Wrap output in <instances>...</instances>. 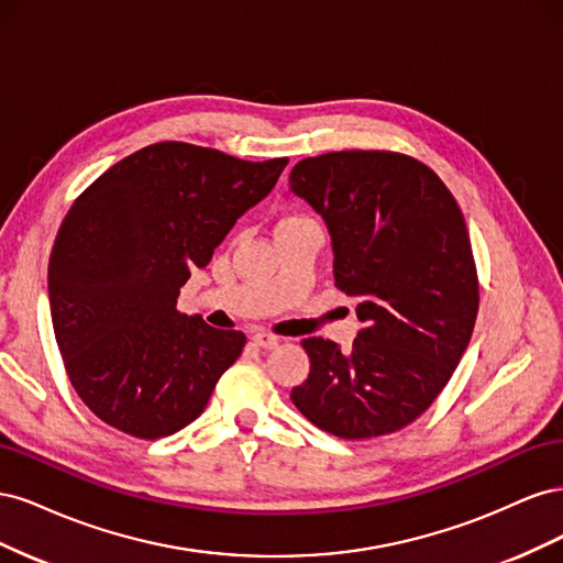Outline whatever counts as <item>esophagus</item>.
Instances as JSON below:
<instances>
[{
	"mask_svg": "<svg viewBox=\"0 0 563 563\" xmlns=\"http://www.w3.org/2000/svg\"><path fill=\"white\" fill-rule=\"evenodd\" d=\"M251 340L255 347H263V350H275L279 345V338L269 335V333H255Z\"/></svg>",
	"mask_w": 563,
	"mask_h": 563,
	"instance_id": "34e87169",
	"label": "esophagus"
}]
</instances>
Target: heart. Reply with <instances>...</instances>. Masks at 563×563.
<instances>
[{
	"mask_svg": "<svg viewBox=\"0 0 563 563\" xmlns=\"http://www.w3.org/2000/svg\"><path fill=\"white\" fill-rule=\"evenodd\" d=\"M298 220H308V218H302V216H284L282 220H279V225H286V223H298ZM277 225V228H279Z\"/></svg>",
	"mask_w": 563,
	"mask_h": 563,
	"instance_id": "b5f03b06",
	"label": "heart"
}]
</instances>
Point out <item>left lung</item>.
<instances>
[{
	"instance_id": "obj_1",
	"label": "left lung",
	"mask_w": 563,
	"mask_h": 563,
	"mask_svg": "<svg viewBox=\"0 0 563 563\" xmlns=\"http://www.w3.org/2000/svg\"><path fill=\"white\" fill-rule=\"evenodd\" d=\"M291 192L323 218L333 277L356 298L347 352L308 338L298 411L340 439L391 434L428 411L467 350L479 282L463 211L422 162L345 150L294 166Z\"/></svg>"
}]
</instances>
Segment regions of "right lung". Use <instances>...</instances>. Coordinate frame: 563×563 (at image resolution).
<instances>
[{"mask_svg": "<svg viewBox=\"0 0 563 563\" xmlns=\"http://www.w3.org/2000/svg\"><path fill=\"white\" fill-rule=\"evenodd\" d=\"M286 164L166 141L77 197L48 258V302L67 376L100 420L159 439L201 416L246 335L180 314V286Z\"/></svg>", "mask_w": 563, "mask_h": 563, "instance_id": "1", "label": "right lung"}]
</instances>
